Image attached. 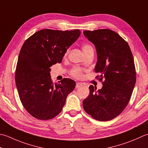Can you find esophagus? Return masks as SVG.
Returning a JSON list of instances; mask_svg holds the SVG:
<instances>
[{
  "label": "esophagus",
  "mask_w": 148,
  "mask_h": 148,
  "mask_svg": "<svg viewBox=\"0 0 148 148\" xmlns=\"http://www.w3.org/2000/svg\"><path fill=\"white\" fill-rule=\"evenodd\" d=\"M82 85H83L82 83H76V88H79V87H81V86H82Z\"/></svg>",
  "instance_id": "obj_1"
}]
</instances>
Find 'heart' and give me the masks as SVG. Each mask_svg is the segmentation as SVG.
I'll use <instances>...</instances> for the list:
<instances>
[{
    "mask_svg": "<svg viewBox=\"0 0 148 148\" xmlns=\"http://www.w3.org/2000/svg\"><path fill=\"white\" fill-rule=\"evenodd\" d=\"M82 49H83V51L84 54L88 53V52L90 51H94L92 46L89 44H86V43L83 45ZM71 73L72 76H74V77H76V78L81 77V76H82V70L79 68H74L73 69H72Z\"/></svg>",
    "mask_w": 148,
    "mask_h": 148,
    "instance_id": "obj_1",
    "label": "heart"
}]
</instances>
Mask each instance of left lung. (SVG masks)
<instances>
[{"mask_svg": "<svg viewBox=\"0 0 148 148\" xmlns=\"http://www.w3.org/2000/svg\"><path fill=\"white\" fill-rule=\"evenodd\" d=\"M83 34L95 45L97 61L95 71L99 73L103 87L89 86V95L83 102L88 114L100 121L118 116L128 105L136 82L134 60L125 40L110 29L84 31Z\"/></svg>", "mask_w": 148, "mask_h": 148, "instance_id": "obj_1", "label": "left lung"}]
</instances>
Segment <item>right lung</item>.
Segmentation results:
<instances>
[{"instance_id":"obj_1","label":"right lung","mask_w":148,"mask_h":148,"mask_svg":"<svg viewBox=\"0 0 148 148\" xmlns=\"http://www.w3.org/2000/svg\"><path fill=\"white\" fill-rule=\"evenodd\" d=\"M80 34L79 29H43L23 44L16 64L15 83L22 105L33 117L48 120L62 112L76 82L64 78L60 83H53L50 67L62 62L66 50Z\"/></svg>"}]
</instances>
